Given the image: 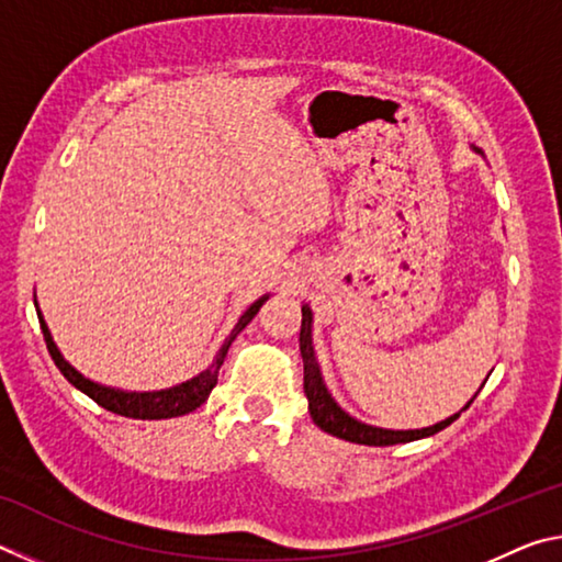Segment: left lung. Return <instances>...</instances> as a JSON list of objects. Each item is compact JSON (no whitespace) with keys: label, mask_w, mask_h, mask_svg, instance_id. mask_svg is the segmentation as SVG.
<instances>
[{"label":"left lung","mask_w":562,"mask_h":562,"mask_svg":"<svg viewBox=\"0 0 562 562\" xmlns=\"http://www.w3.org/2000/svg\"><path fill=\"white\" fill-rule=\"evenodd\" d=\"M300 351L304 361V394H307L310 402V414L315 418V424L322 431H327L337 439H345L351 443H364V446H394V443H406L416 439H426V436L439 434L446 426L453 424L461 414H453L441 424H434L429 429H416V431H389V429H376V426H367L351 418L349 414L341 412L335 398L329 396L325 382H322L315 349H312V310L304 304L302 307V327H300ZM475 398V396H473ZM471 398V402H473ZM465 404V408L471 406Z\"/></svg>","instance_id":"obj_1"}]
</instances>
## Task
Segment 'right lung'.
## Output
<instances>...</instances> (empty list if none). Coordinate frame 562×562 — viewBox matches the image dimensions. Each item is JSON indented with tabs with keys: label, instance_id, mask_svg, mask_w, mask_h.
Wrapping results in <instances>:
<instances>
[{
	"label": "right lung",
	"instance_id": "1",
	"mask_svg": "<svg viewBox=\"0 0 562 562\" xmlns=\"http://www.w3.org/2000/svg\"><path fill=\"white\" fill-rule=\"evenodd\" d=\"M265 302H268V297H260L258 302L250 304V310H247L240 319H237V325L231 331V337L223 341V347H221V351H217V357L213 359V364L207 367L203 374H198L195 379H190V382L178 384L173 389H164V392H146V394L116 392V389L93 384V382H89V379H83L69 364V361L61 357V351L56 349L54 339L49 335V327H46L44 319H42V312H40V325H42V331H44L46 349H49V355L54 359V364L59 367V372L66 379H69V384H74L76 389H81L83 394L91 396L93 402L106 408V412H113V414L126 416V418H173V416H183L188 412H193V408L201 406L205 398L211 396L213 386L217 384V372H221L225 355H227V349H231L233 339L240 335V331L247 325H250V319L258 315Z\"/></svg>",
	"mask_w": 562,
	"mask_h": 562
}]
</instances>
